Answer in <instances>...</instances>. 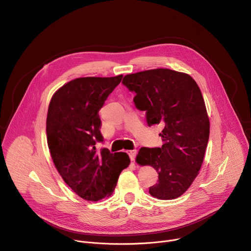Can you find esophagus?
Here are the masks:
<instances>
[{
    "instance_id": "obj_1",
    "label": "esophagus",
    "mask_w": 251,
    "mask_h": 251,
    "mask_svg": "<svg viewBox=\"0 0 251 251\" xmlns=\"http://www.w3.org/2000/svg\"><path fill=\"white\" fill-rule=\"evenodd\" d=\"M127 153H128V155H129L131 161H134L135 158H136V155H137V150H136V149H134V150H128Z\"/></svg>"
}]
</instances>
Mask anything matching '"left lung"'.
I'll use <instances>...</instances> for the list:
<instances>
[{"instance_id": "1", "label": "left lung", "mask_w": 251, "mask_h": 251, "mask_svg": "<svg viewBox=\"0 0 251 251\" xmlns=\"http://www.w3.org/2000/svg\"><path fill=\"white\" fill-rule=\"evenodd\" d=\"M122 83L136 93L135 106L146 112L147 124L163 127L162 147H142L136 158L158 172V183L149 193L159 200L176 199L199 175L208 142L209 120L201 89L189 75L167 68L127 75Z\"/></svg>"}]
</instances>
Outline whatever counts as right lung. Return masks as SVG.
<instances>
[{"mask_svg": "<svg viewBox=\"0 0 251 251\" xmlns=\"http://www.w3.org/2000/svg\"><path fill=\"white\" fill-rule=\"evenodd\" d=\"M122 77L74 79L53 94L49 105L47 135L52 161L65 184L86 201L110 196L130 164L126 153L95 147L103 142L98 112Z\"/></svg>", "mask_w": 251, "mask_h": 251, "instance_id": "1", "label": "right lung"}]
</instances>
